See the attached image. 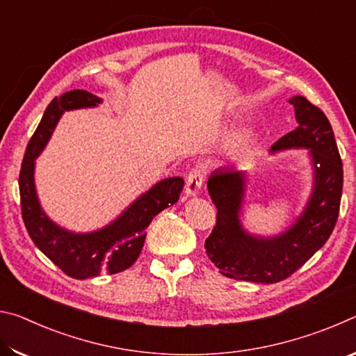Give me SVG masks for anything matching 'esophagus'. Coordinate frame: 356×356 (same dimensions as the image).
<instances>
[{
  "label": "esophagus",
  "instance_id": "obj_1",
  "mask_svg": "<svg viewBox=\"0 0 356 356\" xmlns=\"http://www.w3.org/2000/svg\"><path fill=\"white\" fill-rule=\"evenodd\" d=\"M202 180H204V172L201 168H193L186 176L185 182V195L186 196H196L201 193L202 188Z\"/></svg>",
  "mask_w": 356,
  "mask_h": 356
}]
</instances>
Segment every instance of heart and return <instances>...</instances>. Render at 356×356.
<instances>
[{"label": "heart", "instance_id": "heart-1", "mask_svg": "<svg viewBox=\"0 0 356 356\" xmlns=\"http://www.w3.org/2000/svg\"><path fill=\"white\" fill-rule=\"evenodd\" d=\"M245 136H246V134H245V131H243V134L240 135V140H245Z\"/></svg>", "mask_w": 356, "mask_h": 356}]
</instances>
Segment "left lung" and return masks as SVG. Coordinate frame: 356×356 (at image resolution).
Wrapping results in <instances>:
<instances>
[{"mask_svg": "<svg viewBox=\"0 0 356 356\" xmlns=\"http://www.w3.org/2000/svg\"><path fill=\"white\" fill-rule=\"evenodd\" d=\"M289 102L295 108L298 127L280 138L270 152L308 150L311 195L301 213L284 231L268 237L256 236L242 222L246 171L221 166L210 174L207 190L218 213L204 248L227 278L261 284L289 278L327 243L339 215L344 172L330 120L303 95H293Z\"/></svg>", "mask_w": 356, "mask_h": 356, "instance_id": "obj_1", "label": "left lung"}]
</instances>
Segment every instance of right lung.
<instances>
[{
	"label": "right lung",
	"instance_id": "right-lung-1",
	"mask_svg": "<svg viewBox=\"0 0 356 356\" xmlns=\"http://www.w3.org/2000/svg\"><path fill=\"white\" fill-rule=\"evenodd\" d=\"M102 102L83 89L53 99L28 143L19 179L22 215L29 237L53 264L75 280L94 278L100 273L113 275L131 267L143 250L150 221L161 210L176 204L184 188L182 177L160 180L138 196L118 218L91 232L69 231L45 213L34 182L35 159L50 141L65 111L95 108Z\"/></svg>",
	"mask_w": 356,
	"mask_h": 356
}]
</instances>
